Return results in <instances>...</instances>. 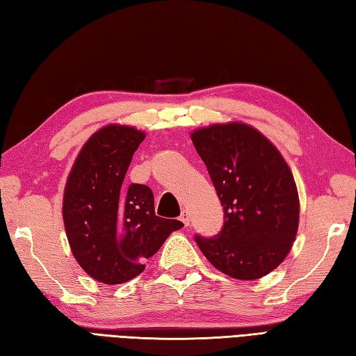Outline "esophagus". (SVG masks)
Returning <instances> with one entry per match:
<instances>
[{
  "mask_svg": "<svg viewBox=\"0 0 356 356\" xmlns=\"http://www.w3.org/2000/svg\"><path fill=\"white\" fill-rule=\"evenodd\" d=\"M180 220H182L184 222V224H185V227H188V225H190V213H188L186 210H184L182 211V214H180Z\"/></svg>",
  "mask_w": 356,
  "mask_h": 356,
  "instance_id": "obj_1",
  "label": "esophagus"
}]
</instances>
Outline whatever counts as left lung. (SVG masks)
Here are the masks:
<instances>
[{"label": "left lung", "mask_w": 356, "mask_h": 356, "mask_svg": "<svg viewBox=\"0 0 356 356\" xmlns=\"http://www.w3.org/2000/svg\"><path fill=\"white\" fill-rule=\"evenodd\" d=\"M191 140L224 207L220 232L194 239L222 273L259 280L285 259L296 238L293 174L275 145L245 123L211 124L194 131Z\"/></svg>", "instance_id": "left-lung-1"}]
</instances>
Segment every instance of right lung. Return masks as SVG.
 <instances>
[{
	"instance_id": "obj_1",
	"label": "right lung",
	"mask_w": 356,
	"mask_h": 356,
	"mask_svg": "<svg viewBox=\"0 0 356 356\" xmlns=\"http://www.w3.org/2000/svg\"><path fill=\"white\" fill-rule=\"evenodd\" d=\"M143 138L145 132L122 124L97 131L81 148L65 188L63 220L72 254L90 277L108 285L140 275L143 261L184 227L156 216L149 186H123Z\"/></svg>"
}]
</instances>
